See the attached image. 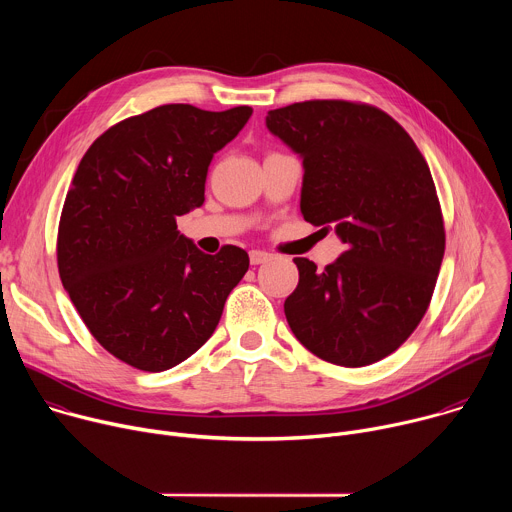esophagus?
<instances>
[{
  "label": "esophagus",
  "mask_w": 512,
  "mask_h": 512,
  "mask_svg": "<svg viewBox=\"0 0 512 512\" xmlns=\"http://www.w3.org/2000/svg\"><path fill=\"white\" fill-rule=\"evenodd\" d=\"M269 259H271V255L265 253V251H251V253H249L251 265H261V263H265V261H269Z\"/></svg>",
  "instance_id": "34e87169"
}]
</instances>
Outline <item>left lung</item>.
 Returning <instances> with one entry per match:
<instances>
[{
    "label": "left lung",
    "instance_id": "1",
    "mask_svg": "<svg viewBox=\"0 0 512 512\" xmlns=\"http://www.w3.org/2000/svg\"><path fill=\"white\" fill-rule=\"evenodd\" d=\"M267 127L304 158L306 221L334 225L346 243L324 271L294 259L287 324L318 358L367 367L413 334L442 267L446 229L429 166L409 133L367 103H294L269 111Z\"/></svg>",
    "mask_w": 512,
    "mask_h": 512
}]
</instances>
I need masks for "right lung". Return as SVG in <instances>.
<instances>
[{
    "label": "right lung",
    "instance_id": "1",
    "mask_svg": "<svg viewBox=\"0 0 512 512\" xmlns=\"http://www.w3.org/2000/svg\"><path fill=\"white\" fill-rule=\"evenodd\" d=\"M251 113L172 103L127 117L93 141L72 178L58 273L95 340L129 367L160 373L194 354L249 269L241 247L198 251L176 218L204 202L214 154Z\"/></svg>",
    "mask_w": 512,
    "mask_h": 512
}]
</instances>
